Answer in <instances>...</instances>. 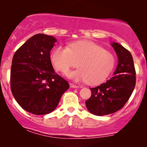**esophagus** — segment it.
Instances as JSON below:
<instances>
[{
  "label": "esophagus",
  "mask_w": 147,
  "mask_h": 147,
  "mask_svg": "<svg viewBox=\"0 0 147 147\" xmlns=\"http://www.w3.org/2000/svg\"><path fill=\"white\" fill-rule=\"evenodd\" d=\"M69 87H71V88H78V86H77V85H75V84H69Z\"/></svg>",
  "instance_id": "obj_1"
}]
</instances>
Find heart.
<instances>
[{
	"instance_id": "b5f03b06",
	"label": "heart",
	"mask_w": 147,
	"mask_h": 147,
	"mask_svg": "<svg viewBox=\"0 0 147 147\" xmlns=\"http://www.w3.org/2000/svg\"><path fill=\"white\" fill-rule=\"evenodd\" d=\"M50 60L57 70L66 74L71 67L80 68L68 74L76 82L100 84L110 75L115 66L114 56L103 47L92 41L80 40L67 47L57 46L50 54Z\"/></svg>"
}]
</instances>
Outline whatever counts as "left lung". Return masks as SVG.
<instances>
[{
  "label": "left lung",
  "mask_w": 147,
  "mask_h": 147,
  "mask_svg": "<svg viewBox=\"0 0 147 147\" xmlns=\"http://www.w3.org/2000/svg\"><path fill=\"white\" fill-rule=\"evenodd\" d=\"M111 45L118 57L114 76L100 86L90 88L92 95L85 102L89 112L97 116L115 113L122 108L135 87L136 72L131 53L117 42H112Z\"/></svg>",
  "instance_id": "left-lung-1"
}]
</instances>
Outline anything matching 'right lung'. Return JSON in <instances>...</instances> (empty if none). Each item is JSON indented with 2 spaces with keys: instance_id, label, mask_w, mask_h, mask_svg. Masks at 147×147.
Returning a JSON list of instances; mask_svg holds the SVG:
<instances>
[{
  "instance_id": "right-lung-1",
  "label": "right lung",
  "mask_w": 147,
  "mask_h": 147,
  "mask_svg": "<svg viewBox=\"0 0 147 147\" xmlns=\"http://www.w3.org/2000/svg\"><path fill=\"white\" fill-rule=\"evenodd\" d=\"M55 38L39 33L28 40L14 54L10 71V87L23 109L37 115L55 109L69 85L55 72L50 50Z\"/></svg>"
}]
</instances>
